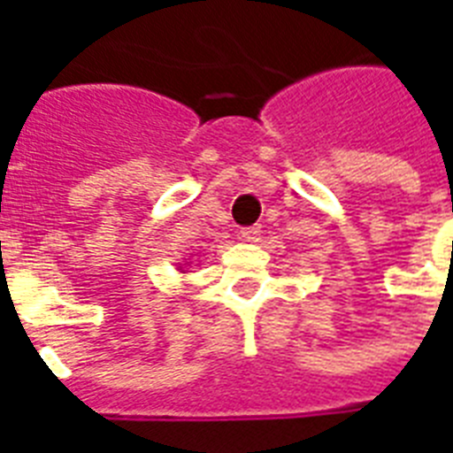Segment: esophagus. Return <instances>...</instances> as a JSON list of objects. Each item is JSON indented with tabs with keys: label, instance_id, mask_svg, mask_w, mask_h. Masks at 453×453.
I'll return each mask as SVG.
<instances>
[{
	"label": "esophagus",
	"instance_id": "esophagus-1",
	"mask_svg": "<svg viewBox=\"0 0 453 453\" xmlns=\"http://www.w3.org/2000/svg\"><path fill=\"white\" fill-rule=\"evenodd\" d=\"M242 240L244 242H256L261 237V226H249V227H242L240 230Z\"/></svg>",
	"mask_w": 453,
	"mask_h": 453
}]
</instances>
